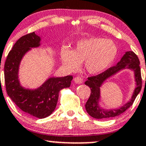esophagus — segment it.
I'll list each match as a JSON object with an SVG mask.
<instances>
[{
	"instance_id": "obj_1",
	"label": "esophagus",
	"mask_w": 146,
	"mask_h": 146,
	"mask_svg": "<svg viewBox=\"0 0 146 146\" xmlns=\"http://www.w3.org/2000/svg\"><path fill=\"white\" fill-rule=\"evenodd\" d=\"M74 82L78 84H82V83L83 82V79L81 78V77L77 76L76 78H74Z\"/></svg>"
}]
</instances>
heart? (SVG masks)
Returning <instances> with one entry per match:
<instances>
[{
	"label": "heart",
	"instance_id": "heart-1",
	"mask_svg": "<svg viewBox=\"0 0 146 146\" xmlns=\"http://www.w3.org/2000/svg\"><path fill=\"white\" fill-rule=\"evenodd\" d=\"M117 52V46L111 40L90 37L78 41L72 50L63 47L60 55L64 66L70 71L78 70L84 62L88 73L97 74L111 64Z\"/></svg>",
	"mask_w": 146,
	"mask_h": 146
}]
</instances>
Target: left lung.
<instances>
[{
	"label": "left lung",
	"mask_w": 146,
	"mask_h": 146,
	"mask_svg": "<svg viewBox=\"0 0 146 146\" xmlns=\"http://www.w3.org/2000/svg\"><path fill=\"white\" fill-rule=\"evenodd\" d=\"M139 64L140 62L137 55L133 51H127L116 66L110 67L100 74L88 78V80L84 84L90 87L91 95L87 102H86L85 108L87 113L91 117L97 119L115 117L121 114L125 111L129 107L132 106L137 95L140 92L142 86V79ZM126 68L132 70L134 71L137 84L131 99L127 104L118 109L108 110L101 108L98 103L100 98V86L102 83L109 77L116 74L120 70Z\"/></svg>",
	"instance_id": "left-lung-1"
}]
</instances>
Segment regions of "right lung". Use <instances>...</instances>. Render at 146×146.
Listing matches in <instances>:
<instances>
[{"instance_id":"right-lung-1","label":"right lung","mask_w":146,"mask_h":146,"mask_svg":"<svg viewBox=\"0 0 146 146\" xmlns=\"http://www.w3.org/2000/svg\"><path fill=\"white\" fill-rule=\"evenodd\" d=\"M41 38L33 33L21 36L9 51L4 67L5 82L7 95L22 111L38 118L50 116L57 106L60 91L69 87L71 76L50 78L39 88L25 89L21 85L19 69L25 54L40 46Z\"/></svg>"}]
</instances>
